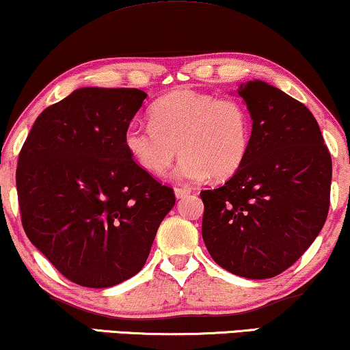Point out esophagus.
Segmentation results:
<instances>
[{"mask_svg": "<svg viewBox=\"0 0 350 350\" xmlns=\"http://www.w3.org/2000/svg\"><path fill=\"white\" fill-rule=\"evenodd\" d=\"M188 194H191V189L189 188H181V186H176V188H175V196L178 199L186 198V196H188Z\"/></svg>", "mask_w": 350, "mask_h": 350, "instance_id": "1", "label": "esophagus"}]
</instances>
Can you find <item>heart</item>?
Returning <instances> with one entry per match:
<instances>
[{"mask_svg": "<svg viewBox=\"0 0 350 350\" xmlns=\"http://www.w3.org/2000/svg\"><path fill=\"white\" fill-rule=\"evenodd\" d=\"M148 118L150 124L126 129L124 146L151 175L164 174L180 150L183 156L174 172L178 181L229 178L250 150L252 116L237 98L180 89L157 98Z\"/></svg>", "mask_w": 350, "mask_h": 350, "instance_id": "b5f03b06", "label": "heart"}]
</instances>
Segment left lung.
I'll return each mask as SVG.
<instances>
[{
    "instance_id": "left-lung-1",
    "label": "left lung",
    "mask_w": 350,
    "mask_h": 350,
    "mask_svg": "<svg viewBox=\"0 0 350 350\" xmlns=\"http://www.w3.org/2000/svg\"><path fill=\"white\" fill-rule=\"evenodd\" d=\"M237 94L253 119L250 150L226 183L200 193L202 237L223 269L269 279L295 265L323 228L332 156L298 100L258 79Z\"/></svg>"
}]
</instances>
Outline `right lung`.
Listing matches in <instances>:
<instances>
[{"mask_svg":"<svg viewBox=\"0 0 350 350\" xmlns=\"http://www.w3.org/2000/svg\"><path fill=\"white\" fill-rule=\"evenodd\" d=\"M145 98L138 89L75 90L36 118L18 154L22 226L73 284L107 288L142 271L175 204L124 146Z\"/></svg>","mask_w":350,"mask_h":350,"instance_id":"right-lung-1","label":"right lung"}]
</instances>
